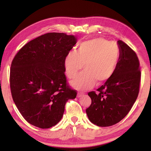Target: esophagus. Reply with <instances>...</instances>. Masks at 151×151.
Wrapping results in <instances>:
<instances>
[{"instance_id": "34e87169", "label": "esophagus", "mask_w": 151, "mask_h": 151, "mask_svg": "<svg viewBox=\"0 0 151 151\" xmlns=\"http://www.w3.org/2000/svg\"><path fill=\"white\" fill-rule=\"evenodd\" d=\"M84 96V93H82V92H79L78 93V98H80V97L82 96Z\"/></svg>"}]
</instances>
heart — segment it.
<instances>
[{
	"mask_svg": "<svg viewBox=\"0 0 151 151\" xmlns=\"http://www.w3.org/2000/svg\"><path fill=\"white\" fill-rule=\"evenodd\" d=\"M120 55L117 43L103 38H96L84 41L77 51H70L64 59V67L69 78H73L78 71L81 72L71 82L77 89L86 90L95 82L102 83L112 77L118 64Z\"/></svg>",
	"mask_w": 151,
	"mask_h": 151,
	"instance_id": "b5f03b06",
	"label": "heart"
}]
</instances>
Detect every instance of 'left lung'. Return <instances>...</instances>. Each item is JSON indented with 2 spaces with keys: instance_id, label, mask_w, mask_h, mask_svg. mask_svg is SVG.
<instances>
[{
  "instance_id": "obj_1",
  "label": "left lung",
  "mask_w": 151,
  "mask_h": 151,
  "mask_svg": "<svg viewBox=\"0 0 151 151\" xmlns=\"http://www.w3.org/2000/svg\"><path fill=\"white\" fill-rule=\"evenodd\" d=\"M117 44L120 55L112 77L97 89V93H88L91 104L86 113L98 127H110L124 118L139 94L141 71L137 55L123 41L118 40Z\"/></svg>"
}]
</instances>
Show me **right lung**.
<instances>
[{"instance_id": "add662e5", "label": "right lung", "mask_w": 151, "mask_h": 151, "mask_svg": "<svg viewBox=\"0 0 151 151\" xmlns=\"http://www.w3.org/2000/svg\"><path fill=\"white\" fill-rule=\"evenodd\" d=\"M77 38L65 33H47L31 40L16 53L10 69L12 96L27 122L40 129L56 125L66 103L75 99L68 85L64 59Z\"/></svg>"}]
</instances>
